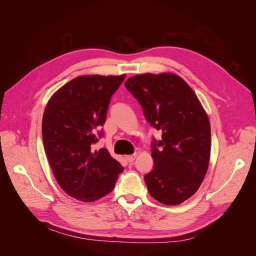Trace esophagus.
<instances>
[{"instance_id": "obj_1", "label": "esophagus", "mask_w": 256, "mask_h": 256, "mask_svg": "<svg viewBox=\"0 0 256 256\" xmlns=\"http://www.w3.org/2000/svg\"><path fill=\"white\" fill-rule=\"evenodd\" d=\"M136 154H130V156H127V157H126L127 161H128V162H130V164H131V162H134V161L136 160Z\"/></svg>"}]
</instances>
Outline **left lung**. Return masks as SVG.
I'll return each instance as SVG.
<instances>
[{"mask_svg":"<svg viewBox=\"0 0 256 256\" xmlns=\"http://www.w3.org/2000/svg\"><path fill=\"white\" fill-rule=\"evenodd\" d=\"M126 88L143 108L146 120L162 131L154 141V168L144 176L158 202L182 204L198 190L210 159V122L198 96L172 72L131 76Z\"/></svg>","mask_w":256,"mask_h":256,"instance_id":"left-lung-1","label":"left lung"}]
</instances>
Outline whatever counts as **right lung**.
<instances>
[{"mask_svg":"<svg viewBox=\"0 0 256 256\" xmlns=\"http://www.w3.org/2000/svg\"><path fill=\"white\" fill-rule=\"evenodd\" d=\"M120 76H80L58 90L42 116V141L54 177L68 196L95 202L110 193L124 168L106 148L94 150ZM102 136V130L98 132Z\"/></svg>","mask_w":256,"mask_h":256,"instance_id":"right-lung-1","label":"right lung"}]
</instances>
